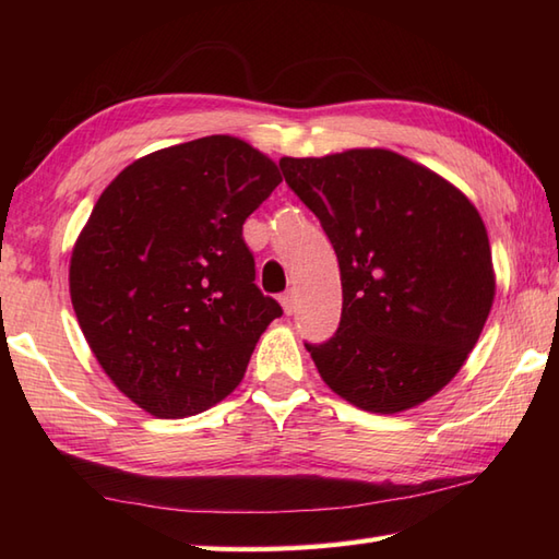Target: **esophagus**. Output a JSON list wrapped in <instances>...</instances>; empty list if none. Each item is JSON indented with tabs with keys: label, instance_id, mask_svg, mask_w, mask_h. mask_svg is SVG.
Here are the masks:
<instances>
[{
	"label": "esophagus",
	"instance_id": "34e87169",
	"mask_svg": "<svg viewBox=\"0 0 559 559\" xmlns=\"http://www.w3.org/2000/svg\"><path fill=\"white\" fill-rule=\"evenodd\" d=\"M281 307H283V312H286V314L295 312V295H293V290L281 295Z\"/></svg>",
	"mask_w": 559,
	"mask_h": 559
}]
</instances>
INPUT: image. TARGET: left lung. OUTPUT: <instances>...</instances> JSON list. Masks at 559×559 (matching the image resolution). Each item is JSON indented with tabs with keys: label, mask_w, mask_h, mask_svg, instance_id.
<instances>
[{
	"label": "left lung",
	"mask_w": 559,
	"mask_h": 559,
	"mask_svg": "<svg viewBox=\"0 0 559 559\" xmlns=\"http://www.w3.org/2000/svg\"><path fill=\"white\" fill-rule=\"evenodd\" d=\"M278 163L338 257L341 326L324 346H305L319 374L362 411L420 406L459 374L492 310V249L478 209L389 148Z\"/></svg>",
	"instance_id": "obj_1"
}]
</instances>
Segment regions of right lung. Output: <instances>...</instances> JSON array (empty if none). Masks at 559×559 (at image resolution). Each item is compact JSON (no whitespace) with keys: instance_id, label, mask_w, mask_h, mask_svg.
Listing matches in <instances>:
<instances>
[{"instance_id":"right-lung-1","label":"right lung","mask_w":559,"mask_h":559,"mask_svg":"<svg viewBox=\"0 0 559 559\" xmlns=\"http://www.w3.org/2000/svg\"><path fill=\"white\" fill-rule=\"evenodd\" d=\"M281 182L216 134L136 158L103 189L69 259V295L103 372L156 418L209 411L242 382L281 305L254 286L242 223Z\"/></svg>"}]
</instances>
